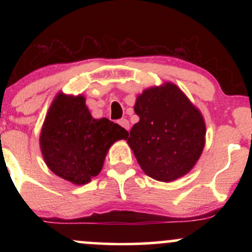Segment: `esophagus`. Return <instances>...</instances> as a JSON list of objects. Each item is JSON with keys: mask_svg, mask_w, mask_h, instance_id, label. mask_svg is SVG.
<instances>
[{"mask_svg": "<svg viewBox=\"0 0 252 252\" xmlns=\"http://www.w3.org/2000/svg\"><path fill=\"white\" fill-rule=\"evenodd\" d=\"M118 124H120L122 128H124L126 130H129L130 129V124H129V121L126 120V118H122V120L118 121Z\"/></svg>", "mask_w": 252, "mask_h": 252, "instance_id": "34e87169", "label": "esophagus"}]
</instances>
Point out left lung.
Wrapping results in <instances>:
<instances>
[{"label":"left lung","mask_w":252,"mask_h":252,"mask_svg":"<svg viewBox=\"0 0 252 252\" xmlns=\"http://www.w3.org/2000/svg\"><path fill=\"white\" fill-rule=\"evenodd\" d=\"M134 110L140 121L126 142L143 172L162 182L186 175L205 147L201 112L173 83L144 90Z\"/></svg>","instance_id":"8db88e82"}]
</instances>
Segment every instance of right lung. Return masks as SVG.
Instances as JSON below:
<instances>
[{"label": "right lung", "mask_w": 252, "mask_h": 252, "mask_svg": "<svg viewBox=\"0 0 252 252\" xmlns=\"http://www.w3.org/2000/svg\"><path fill=\"white\" fill-rule=\"evenodd\" d=\"M128 136L126 129L108 118L92 117L82 94H59L43 122L40 149L54 174L85 185L100 173L111 144Z\"/></svg>", "instance_id": "obj_1"}]
</instances>
